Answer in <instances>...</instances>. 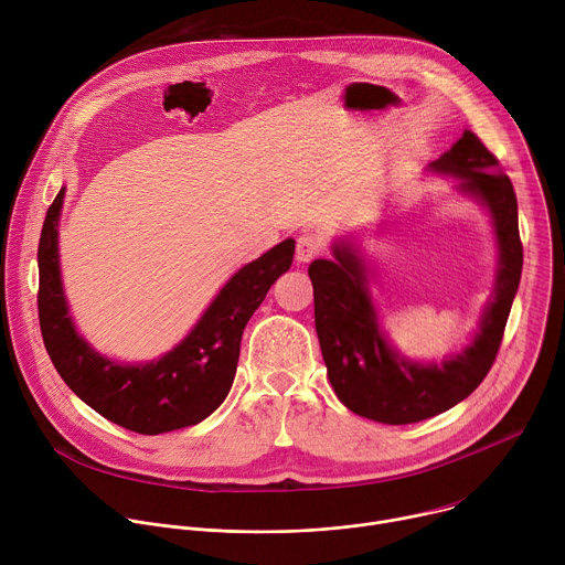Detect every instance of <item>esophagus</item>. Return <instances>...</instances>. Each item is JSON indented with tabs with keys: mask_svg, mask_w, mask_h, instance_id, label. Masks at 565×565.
Returning <instances> with one entry per match:
<instances>
[{
	"mask_svg": "<svg viewBox=\"0 0 565 565\" xmlns=\"http://www.w3.org/2000/svg\"><path fill=\"white\" fill-rule=\"evenodd\" d=\"M321 250H324V246H321V241H319L315 234H301V236L297 238L295 257H297V262L308 264V262H312L315 257H319Z\"/></svg>",
	"mask_w": 565,
	"mask_h": 565,
	"instance_id": "esophagus-1",
	"label": "esophagus"
}]
</instances>
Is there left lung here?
Listing matches in <instances>:
<instances>
[{"mask_svg":"<svg viewBox=\"0 0 565 565\" xmlns=\"http://www.w3.org/2000/svg\"><path fill=\"white\" fill-rule=\"evenodd\" d=\"M434 172L462 179V192L488 205L499 238L494 299L473 342L438 364L405 362L384 340L377 310L366 288V266L349 244L335 246V262L317 259L308 275L315 295V329L329 380L353 414L384 425H412L434 418L465 399L490 373L521 281L523 246L514 188L499 158L473 131L445 151Z\"/></svg>","mask_w":565,"mask_h":565,"instance_id":"8db88e82","label":"left lung"}]
</instances>
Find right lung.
Listing matches in <instances>:
<instances>
[{
	"label": "right lung",
	"instance_id": "1",
	"mask_svg": "<svg viewBox=\"0 0 565 565\" xmlns=\"http://www.w3.org/2000/svg\"><path fill=\"white\" fill-rule=\"evenodd\" d=\"M64 188L51 203L38 246V312L46 353L66 386L107 420L145 436L192 427L225 399L238 362L241 335L270 286L290 268L286 238L241 268L214 297L190 335L158 362L116 364L73 329L57 264V216Z\"/></svg>",
	"mask_w": 565,
	"mask_h": 565
}]
</instances>
